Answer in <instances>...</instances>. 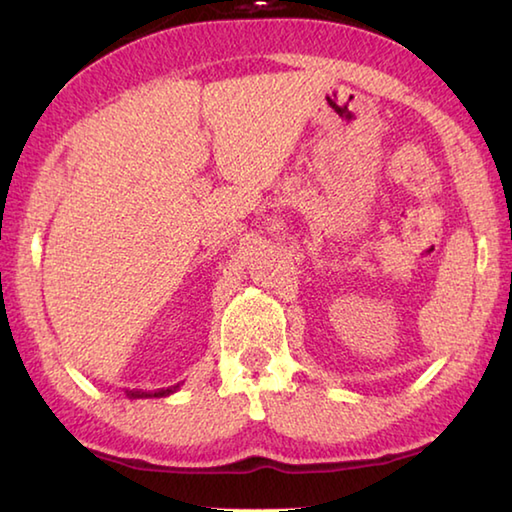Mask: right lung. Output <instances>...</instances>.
I'll list each match as a JSON object with an SVG mask.
<instances>
[{"instance_id":"right-lung-1","label":"right lung","mask_w":512,"mask_h":512,"mask_svg":"<svg viewBox=\"0 0 512 512\" xmlns=\"http://www.w3.org/2000/svg\"><path fill=\"white\" fill-rule=\"evenodd\" d=\"M180 388L178 386H169V388H160V391L155 393H146V391H126V397L128 400H142V397H167V395H173Z\"/></svg>"}]
</instances>
